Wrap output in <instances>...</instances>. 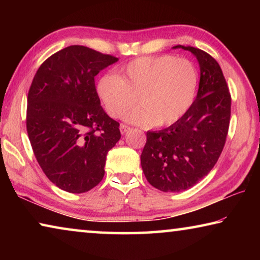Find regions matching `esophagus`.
<instances>
[{
  "mask_svg": "<svg viewBox=\"0 0 260 260\" xmlns=\"http://www.w3.org/2000/svg\"><path fill=\"white\" fill-rule=\"evenodd\" d=\"M119 128H120V133L121 134H125V133H127V131L129 129V127L127 126V125H125V124H121Z\"/></svg>",
  "mask_w": 260,
  "mask_h": 260,
  "instance_id": "obj_1",
  "label": "esophagus"
}]
</instances>
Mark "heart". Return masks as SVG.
I'll use <instances>...</instances> for the list:
<instances>
[{
  "label": "heart",
  "instance_id": "b5f03b06",
  "mask_svg": "<svg viewBox=\"0 0 260 260\" xmlns=\"http://www.w3.org/2000/svg\"><path fill=\"white\" fill-rule=\"evenodd\" d=\"M199 71L190 60L170 55L140 57L98 82L105 111L119 118L138 100L140 105L124 119L142 126L172 125L188 112L199 89Z\"/></svg>",
  "mask_w": 260,
  "mask_h": 260
}]
</instances>
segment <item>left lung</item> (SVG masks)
<instances>
[{"mask_svg":"<svg viewBox=\"0 0 260 260\" xmlns=\"http://www.w3.org/2000/svg\"><path fill=\"white\" fill-rule=\"evenodd\" d=\"M200 65L197 96L188 112L161 131H148L141 166L149 183L165 192H179L209 174L226 142L231 119V94L221 69L212 56L193 47Z\"/></svg>","mask_w":260,"mask_h":260,"instance_id":"left-lung-1","label":"left lung"}]
</instances>
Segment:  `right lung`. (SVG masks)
<instances>
[{
	"mask_svg": "<svg viewBox=\"0 0 260 260\" xmlns=\"http://www.w3.org/2000/svg\"><path fill=\"white\" fill-rule=\"evenodd\" d=\"M119 59L70 46L41 64L27 98L28 138L39 165L63 190L86 192L102 181L109 150L120 139L95 88V76Z\"/></svg>",
	"mask_w": 260,
	"mask_h": 260,
	"instance_id": "right-lung-1",
	"label": "right lung"
}]
</instances>
